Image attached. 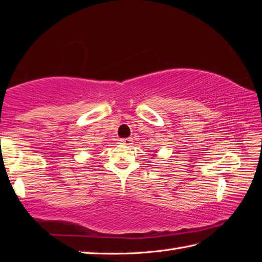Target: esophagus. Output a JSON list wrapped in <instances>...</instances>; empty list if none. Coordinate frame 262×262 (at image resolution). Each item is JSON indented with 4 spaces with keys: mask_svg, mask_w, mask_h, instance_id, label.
Returning <instances> with one entry per match:
<instances>
[{
    "mask_svg": "<svg viewBox=\"0 0 262 262\" xmlns=\"http://www.w3.org/2000/svg\"><path fill=\"white\" fill-rule=\"evenodd\" d=\"M120 142H121V144H124V145H126V146H132L133 144H134V143H133V138L132 137L122 138Z\"/></svg>",
    "mask_w": 262,
    "mask_h": 262,
    "instance_id": "34e87169",
    "label": "esophagus"
}]
</instances>
